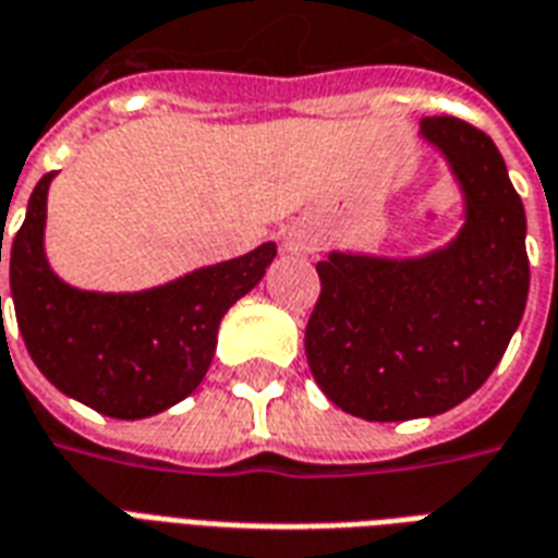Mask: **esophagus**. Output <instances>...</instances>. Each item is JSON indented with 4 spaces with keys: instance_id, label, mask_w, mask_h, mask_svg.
<instances>
[{
    "instance_id": "1",
    "label": "esophagus",
    "mask_w": 558,
    "mask_h": 558,
    "mask_svg": "<svg viewBox=\"0 0 558 558\" xmlns=\"http://www.w3.org/2000/svg\"><path fill=\"white\" fill-rule=\"evenodd\" d=\"M283 247L292 254H307L316 247L314 232H307L304 227H290V230H283Z\"/></svg>"
}]
</instances>
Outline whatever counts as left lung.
I'll return each instance as SVG.
<instances>
[{
  "label": "left lung",
  "instance_id": "8db88e82",
  "mask_svg": "<svg viewBox=\"0 0 558 558\" xmlns=\"http://www.w3.org/2000/svg\"><path fill=\"white\" fill-rule=\"evenodd\" d=\"M463 191V227L424 256L343 254L316 263L319 302L304 352L326 398L364 421L448 412L508 350L529 295L526 211L499 148L454 116L421 119Z\"/></svg>",
  "mask_w": 558,
  "mask_h": 558
}]
</instances>
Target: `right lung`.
Returning a JSON list of instances; mask_svg holds the SVG:
<instances>
[{
  "mask_svg": "<svg viewBox=\"0 0 558 558\" xmlns=\"http://www.w3.org/2000/svg\"><path fill=\"white\" fill-rule=\"evenodd\" d=\"M53 175L35 184L11 242V299L32 362L62 395L110 418L137 421L170 410L203 383L220 319L263 280L278 244H259L151 290H77L44 254Z\"/></svg>",
  "mask_w": 558,
  "mask_h": 558,
  "instance_id": "add662e5",
  "label": "right lung"
}]
</instances>
